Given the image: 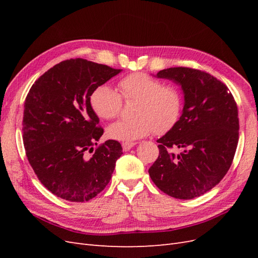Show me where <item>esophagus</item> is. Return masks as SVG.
Here are the masks:
<instances>
[{"label": "esophagus", "instance_id": "obj_1", "mask_svg": "<svg viewBox=\"0 0 258 258\" xmlns=\"http://www.w3.org/2000/svg\"><path fill=\"white\" fill-rule=\"evenodd\" d=\"M135 145H136V143H127V142H124V143L121 144L122 151H123V152H128V151H130L131 148L134 147Z\"/></svg>", "mask_w": 258, "mask_h": 258}]
</instances>
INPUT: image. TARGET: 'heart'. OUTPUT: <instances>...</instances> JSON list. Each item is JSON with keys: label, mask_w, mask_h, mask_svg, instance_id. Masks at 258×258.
Here are the masks:
<instances>
[{"label": "heart", "mask_w": 258, "mask_h": 258, "mask_svg": "<svg viewBox=\"0 0 258 258\" xmlns=\"http://www.w3.org/2000/svg\"><path fill=\"white\" fill-rule=\"evenodd\" d=\"M119 93L101 85L90 95V106L102 119H112L121 110L123 100H137L135 118L116 121L106 129V136L121 142H134L151 135L165 134L172 128L182 111V96L172 86L163 84L143 72L128 74L118 83Z\"/></svg>", "instance_id": "b5f03b06"}]
</instances>
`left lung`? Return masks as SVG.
Wrapping results in <instances>:
<instances>
[{"mask_svg": "<svg viewBox=\"0 0 258 258\" xmlns=\"http://www.w3.org/2000/svg\"><path fill=\"white\" fill-rule=\"evenodd\" d=\"M156 76L181 86L184 107L174 126L157 140L159 156L148 173L171 197H199L231 166L239 140L237 103L227 86L205 71L178 67Z\"/></svg>", "mask_w": 258, "mask_h": 258, "instance_id": "1", "label": "left lung"}]
</instances>
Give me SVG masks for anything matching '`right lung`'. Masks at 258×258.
Here are the masks:
<instances>
[{
    "label": "right lung",
    "mask_w": 258,
    "mask_h": 258,
    "mask_svg": "<svg viewBox=\"0 0 258 258\" xmlns=\"http://www.w3.org/2000/svg\"><path fill=\"white\" fill-rule=\"evenodd\" d=\"M121 70L82 58L62 61L31 87L25 101L23 145L40 182L72 202L95 198L110 183L119 142L107 140L90 106V95ZM93 152L91 158L85 156Z\"/></svg>",
    "instance_id": "add662e5"
}]
</instances>
